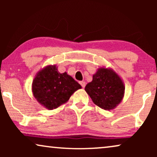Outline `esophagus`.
I'll list each match as a JSON object with an SVG mask.
<instances>
[{"mask_svg":"<svg viewBox=\"0 0 157 157\" xmlns=\"http://www.w3.org/2000/svg\"><path fill=\"white\" fill-rule=\"evenodd\" d=\"M80 84L81 85V86H82L83 88H85V86H86V82H84V81H81Z\"/></svg>","mask_w":157,"mask_h":157,"instance_id":"1","label":"esophagus"}]
</instances>
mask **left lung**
Wrapping results in <instances>:
<instances>
[{"mask_svg":"<svg viewBox=\"0 0 157 157\" xmlns=\"http://www.w3.org/2000/svg\"><path fill=\"white\" fill-rule=\"evenodd\" d=\"M85 91L93 102L106 111L114 109L123 100L125 86L119 75L111 68H98Z\"/></svg>","mask_w":157,"mask_h":157,"instance_id":"8db88e82","label":"left lung"}]
</instances>
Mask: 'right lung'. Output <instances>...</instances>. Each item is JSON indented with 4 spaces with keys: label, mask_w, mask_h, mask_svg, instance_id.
<instances>
[{
    "label": "right lung",
    "mask_w": 157,
    "mask_h": 157,
    "mask_svg": "<svg viewBox=\"0 0 157 157\" xmlns=\"http://www.w3.org/2000/svg\"><path fill=\"white\" fill-rule=\"evenodd\" d=\"M79 89L81 86L66 72H59L55 64L45 66L36 73L31 87L34 98L48 110L65 104Z\"/></svg>",
    "instance_id": "right-lung-1"
}]
</instances>
